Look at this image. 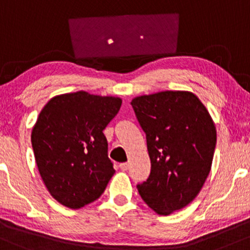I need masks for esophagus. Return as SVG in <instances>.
Masks as SVG:
<instances>
[{"label":"esophagus","mask_w":250,"mask_h":250,"mask_svg":"<svg viewBox=\"0 0 250 250\" xmlns=\"http://www.w3.org/2000/svg\"><path fill=\"white\" fill-rule=\"evenodd\" d=\"M128 165H130V164H128V163H120L119 167H120V169H122L123 171H126V170L128 169Z\"/></svg>","instance_id":"1"}]
</instances>
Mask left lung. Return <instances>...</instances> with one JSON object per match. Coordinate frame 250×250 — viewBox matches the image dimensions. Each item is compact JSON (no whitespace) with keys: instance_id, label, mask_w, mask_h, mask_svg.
Here are the masks:
<instances>
[{"instance_id":"obj_1","label":"left lung","mask_w":250,"mask_h":250,"mask_svg":"<svg viewBox=\"0 0 250 250\" xmlns=\"http://www.w3.org/2000/svg\"><path fill=\"white\" fill-rule=\"evenodd\" d=\"M146 134L151 172L137 186L143 201L159 215L187 207L211 169L216 127L191 92L164 91L131 102Z\"/></svg>"}]
</instances>
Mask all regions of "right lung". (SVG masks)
<instances>
[{"mask_svg":"<svg viewBox=\"0 0 250 250\" xmlns=\"http://www.w3.org/2000/svg\"><path fill=\"white\" fill-rule=\"evenodd\" d=\"M122 99L85 91L52 98L32 131L42 181L59 203L79 209L102 196L113 173L103 131L117 116Z\"/></svg>","mask_w":250,"mask_h":250,"instance_id":"right-lung-1","label":"right lung"}]
</instances>
